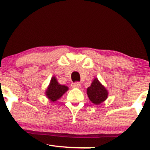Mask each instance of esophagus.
I'll list each match as a JSON object with an SVG mask.
<instances>
[{"instance_id":"esophagus-1","label":"esophagus","mask_w":150,"mask_h":150,"mask_svg":"<svg viewBox=\"0 0 150 150\" xmlns=\"http://www.w3.org/2000/svg\"><path fill=\"white\" fill-rule=\"evenodd\" d=\"M71 86L73 88H79L81 86V84L79 82H75V83H71Z\"/></svg>"}]
</instances>
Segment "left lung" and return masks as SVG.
Masks as SVG:
<instances>
[{
	"mask_svg": "<svg viewBox=\"0 0 150 150\" xmlns=\"http://www.w3.org/2000/svg\"><path fill=\"white\" fill-rule=\"evenodd\" d=\"M87 95L89 100L93 104L99 105L106 100L108 93L106 88L100 83L98 79L96 78L91 85L87 88Z\"/></svg>",
	"mask_w": 150,
	"mask_h": 150,
	"instance_id": "obj_1",
	"label": "left lung"
}]
</instances>
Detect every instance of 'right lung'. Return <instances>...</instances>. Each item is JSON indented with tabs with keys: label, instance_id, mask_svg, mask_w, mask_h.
Returning <instances> with one entry per match:
<instances>
[{
	"label": "right lung",
	"instance_id": "add662e5",
	"mask_svg": "<svg viewBox=\"0 0 150 150\" xmlns=\"http://www.w3.org/2000/svg\"><path fill=\"white\" fill-rule=\"evenodd\" d=\"M68 90V86L59 84L57 81L56 77L53 76L51 79L50 85L47 88L45 94L47 98L50 99L52 102H54L59 99Z\"/></svg>",
	"mask_w": 150,
	"mask_h": 150
}]
</instances>
